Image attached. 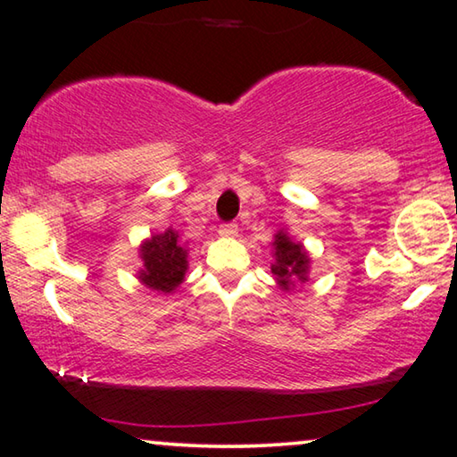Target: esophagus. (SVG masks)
<instances>
[{
	"label": "esophagus",
	"instance_id": "1",
	"mask_svg": "<svg viewBox=\"0 0 457 457\" xmlns=\"http://www.w3.org/2000/svg\"><path fill=\"white\" fill-rule=\"evenodd\" d=\"M220 236L221 237H236L237 226L236 223H223V226H220Z\"/></svg>",
	"mask_w": 457,
	"mask_h": 457
}]
</instances>
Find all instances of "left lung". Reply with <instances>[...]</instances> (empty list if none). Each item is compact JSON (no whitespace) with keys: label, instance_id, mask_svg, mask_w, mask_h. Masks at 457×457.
Wrapping results in <instances>:
<instances>
[{"label":"left lung","instance_id":"obj_1","mask_svg":"<svg viewBox=\"0 0 457 457\" xmlns=\"http://www.w3.org/2000/svg\"><path fill=\"white\" fill-rule=\"evenodd\" d=\"M272 258L270 272L281 291H294L295 285L305 283L310 278V252L305 250L302 242L291 240L285 229H278L272 236Z\"/></svg>","mask_w":457,"mask_h":457}]
</instances>
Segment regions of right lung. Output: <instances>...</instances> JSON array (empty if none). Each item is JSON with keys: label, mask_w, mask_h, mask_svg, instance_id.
<instances>
[{"label": "right lung", "mask_w": 457, "mask_h": 457, "mask_svg": "<svg viewBox=\"0 0 457 457\" xmlns=\"http://www.w3.org/2000/svg\"><path fill=\"white\" fill-rule=\"evenodd\" d=\"M141 269L137 278L147 289L158 294H174L179 285L185 281L188 269L187 242L180 240L179 231L168 228L162 234H152L139 246Z\"/></svg>", "instance_id": "obj_1"}]
</instances>
